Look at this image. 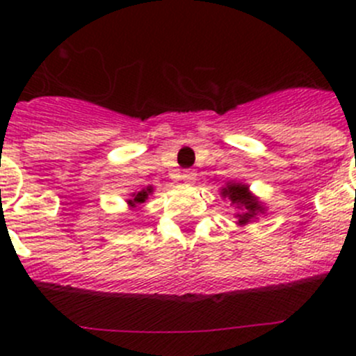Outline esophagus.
<instances>
[{
    "instance_id": "esophagus-1",
    "label": "esophagus",
    "mask_w": 356,
    "mask_h": 356,
    "mask_svg": "<svg viewBox=\"0 0 356 356\" xmlns=\"http://www.w3.org/2000/svg\"><path fill=\"white\" fill-rule=\"evenodd\" d=\"M181 179L184 181V184H188V186L195 184V182H196V172L193 170V168H188V170L182 172Z\"/></svg>"
}]
</instances>
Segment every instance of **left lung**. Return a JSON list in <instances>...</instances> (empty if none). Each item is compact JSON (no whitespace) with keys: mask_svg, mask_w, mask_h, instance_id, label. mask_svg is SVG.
<instances>
[{"mask_svg":"<svg viewBox=\"0 0 356 356\" xmlns=\"http://www.w3.org/2000/svg\"><path fill=\"white\" fill-rule=\"evenodd\" d=\"M220 195L222 198L231 200L232 204L238 208L236 217H238L239 225L250 224L251 220L257 218L258 213H264L265 211L264 204L258 201V198H254L251 195L250 189L245 184H236V182H232V184H227L225 188H222Z\"/></svg>","mask_w":356,"mask_h":356,"instance_id":"8db88e82","label":"left lung"}]
</instances>
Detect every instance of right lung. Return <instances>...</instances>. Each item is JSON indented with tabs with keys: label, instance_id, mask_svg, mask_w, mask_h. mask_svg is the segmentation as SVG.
Wrapping results in <instances>:
<instances>
[{
	"label": "right lung",
	"instance_id": "obj_1",
	"mask_svg": "<svg viewBox=\"0 0 356 356\" xmlns=\"http://www.w3.org/2000/svg\"><path fill=\"white\" fill-rule=\"evenodd\" d=\"M152 193H153V188H152V186H148V188H146V189H143V191H139V193H134V195H131L132 198H131V200H127L129 207L136 208V207H138V204L145 203V201L148 200V195H152Z\"/></svg>",
	"mask_w": 356,
	"mask_h": 356
}]
</instances>
